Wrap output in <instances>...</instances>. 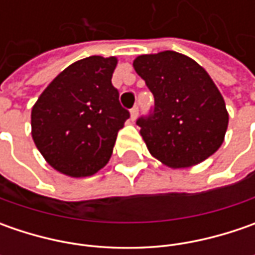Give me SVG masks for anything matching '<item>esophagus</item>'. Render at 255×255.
I'll return each mask as SVG.
<instances>
[{
  "label": "esophagus",
  "mask_w": 255,
  "mask_h": 255,
  "mask_svg": "<svg viewBox=\"0 0 255 255\" xmlns=\"http://www.w3.org/2000/svg\"><path fill=\"white\" fill-rule=\"evenodd\" d=\"M137 115H139V108L137 106H133L132 109H130V119L134 121L137 118Z\"/></svg>",
  "instance_id": "34e87169"
}]
</instances>
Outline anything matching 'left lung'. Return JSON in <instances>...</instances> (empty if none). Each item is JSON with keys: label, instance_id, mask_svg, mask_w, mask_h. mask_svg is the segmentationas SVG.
Here are the masks:
<instances>
[{"label": "left lung", "instance_id": "left-lung-1", "mask_svg": "<svg viewBox=\"0 0 255 255\" xmlns=\"http://www.w3.org/2000/svg\"><path fill=\"white\" fill-rule=\"evenodd\" d=\"M133 68L154 96L149 116L137 119L153 157L181 169L219 150L229 113L210 75L191 58L174 51L140 55Z\"/></svg>", "mask_w": 255, "mask_h": 255}]
</instances>
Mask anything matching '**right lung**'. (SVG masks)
<instances>
[{"label": "right lung", "instance_id": "obj_1", "mask_svg": "<svg viewBox=\"0 0 255 255\" xmlns=\"http://www.w3.org/2000/svg\"><path fill=\"white\" fill-rule=\"evenodd\" d=\"M115 56L69 65L46 86L31 112L32 139L55 170L92 176L109 162L118 132L129 119L112 85Z\"/></svg>", "mask_w": 255, "mask_h": 255}]
</instances>
